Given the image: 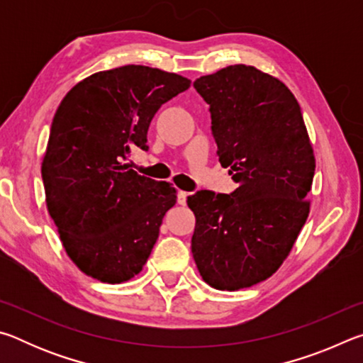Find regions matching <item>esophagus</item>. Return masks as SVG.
Wrapping results in <instances>:
<instances>
[{
  "label": "esophagus",
  "mask_w": 363,
  "mask_h": 363,
  "mask_svg": "<svg viewBox=\"0 0 363 363\" xmlns=\"http://www.w3.org/2000/svg\"><path fill=\"white\" fill-rule=\"evenodd\" d=\"M187 196H189V192H184V190H179L177 192V203L179 205H186L187 203Z\"/></svg>",
  "instance_id": "1"
}]
</instances>
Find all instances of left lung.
Masks as SVG:
<instances>
[{
    "instance_id": "obj_1",
    "label": "left lung",
    "mask_w": 363,
    "mask_h": 363,
    "mask_svg": "<svg viewBox=\"0 0 363 363\" xmlns=\"http://www.w3.org/2000/svg\"><path fill=\"white\" fill-rule=\"evenodd\" d=\"M194 88L210 106L219 162L238 187L189 196L192 255L208 285L235 291L269 279L291 251L309 216L314 150L280 79L238 64L196 78Z\"/></svg>"
}]
</instances>
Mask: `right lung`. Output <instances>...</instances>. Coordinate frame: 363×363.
Instances as JSON below:
<instances>
[{
	"instance_id": "1",
	"label": "right lung",
	"mask_w": 363,
	"mask_h": 363,
	"mask_svg": "<svg viewBox=\"0 0 363 363\" xmlns=\"http://www.w3.org/2000/svg\"><path fill=\"white\" fill-rule=\"evenodd\" d=\"M189 86L176 73L125 65L84 78L60 102L41 177L67 255L89 277L121 284L149 259L176 189L123 162L149 149L153 115Z\"/></svg>"
}]
</instances>
